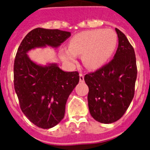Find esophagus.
<instances>
[{
    "label": "esophagus",
    "mask_w": 150,
    "mask_h": 150,
    "mask_svg": "<svg viewBox=\"0 0 150 150\" xmlns=\"http://www.w3.org/2000/svg\"><path fill=\"white\" fill-rule=\"evenodd\" d=\"M79 82L83 83L84 82V76L83 74H79Z\"/></svg>",
    "instance_id": "1"
}]
</instances>
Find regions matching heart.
<instances>
[{"mask_svg":"<svg viewBox=\"0 0 150 150\" xmlns=\"http://www.w3.org/2000/svg\"><path fill=\"white\" fill-rule=\"evenodd\" d=\"M118 38L111 29H93L74 35L70 40L69 48L61 50L62 59L69 63L76 62V55H83L84 66L96 70L105 64L114 52Z\"/></svg>","mask_w":150,"mask_h":150,"instance_id":"heart-1","label":"heart"}]
</instances>
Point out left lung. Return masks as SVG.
<instances>
[{"label":"left lung","mask_w":150,"mask_h":150,"mask_svg":"<svg viewBox=\"0 0 150 150\" xmlns=\"http://www.w3.org/2000/svg\"><path fill=\"white\" fill-rule=\"evenodd\" d=\"M119 46L113 59L93 73L86 74L88 105L96 121L110 124L126 112L134 95L137 64L134 48L124 34L116 28Z\"/></svg>","instance_id":"left-lung-1"}]
</instances>
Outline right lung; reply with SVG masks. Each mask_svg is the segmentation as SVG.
Returning <instances> with one entry per match:
<instances>
[{
	"instance_id": "1",
	"label": "right lung",
	"mask_w": 150,
	"mask_h": 150,
	"mask_svg": "<svg viewBox=\"0 0 150 150\" xmlns=\"http://www.w3.org/2000/svg\"><path fill=\"white\" fill-rule=\"evenodd\" d=\"M71 37V32L38 28L22 40L14 61V88L20 108L33 124L52 128L64 116L70 94L79 81V73L65 72L57 64L42 66L29 59L30 50L58 47Z\"/></svg>"
}]
</instances>
